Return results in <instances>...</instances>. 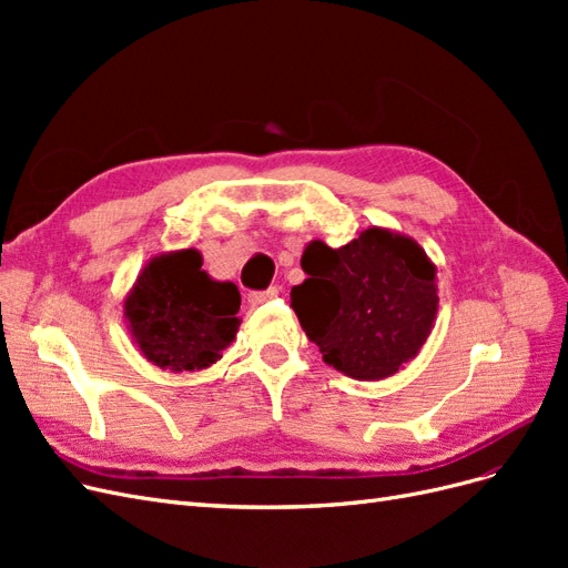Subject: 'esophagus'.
Segmentation results:
<instances>
[{
    "mask_svg": "<svg viewBox=\"0 0 568 568\" xmlns=\"http://www.w3.org/2000/svg\"><path fill=\"white\" fill-rule=\"evenodd\" d=\"M277 296H280V286H270L267 291H251L248 303L251 305H261V303L272 301V298H277Z\"/></svg>",
    "mask_w": 568,
    "mask_h": 568,
    "instance_id": "obj_1",
    "label": "esophagus"
}]
</instances>
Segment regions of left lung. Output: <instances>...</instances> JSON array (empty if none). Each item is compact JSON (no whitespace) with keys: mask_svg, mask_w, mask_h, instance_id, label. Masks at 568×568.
I'll list each match as a JSON object with an SVG mask.
<instances>
[{"mask_svg":"<svg viewBox=\"0 0 568 568\" xmlns=\"http://www.w3.org/2000/svg\"><path fill=\"white\" fill-rule=\"evenodd\" d=\"M307 280L291 307L329 367L357 382H382L415 359L438 313L436 265L415 239L369 227L332 248L303 251Z\"/></svg>","mask_w":568,"mask_h":568,"instance_id":"left-lung-1","label":"left lung"}]
</instances>
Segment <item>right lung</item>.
Here are the masks:
<instances>
[{"label":"right lung","instance_id":"obj_1","mask_svg":"<svg viewBox=\"0 0 568 568\" xmlns=\"http://www.w3.org/2000/svg\"><path fill=\"white\" fill-rule=\"evenodd\" d=\"M196 248L153 255L128 291L123 313L136 348L168 372L209 369L236 338L242 296L213 280Z\"/></svg>","mask_w":568,"mask_h":568}]
</instances>
